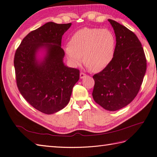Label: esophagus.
Returning <instances> with one entry per match:
<instances>
[{
    "mask_svg": "<svg viewBox=\"0 0 157 157\" xmlns=\"http://www.w3.org/2000/svg\"><path fill=\"white\" fill-rule=\"evenodd\" d=\"M86 74H85L83 72H80V78H83L84 77H86Z\"/></svg>",
    "mask_w": 157,
    "mask_h": 157,
    "instance_id": "esophagus-1",
    "label": "esophagus"
}]
</instances>
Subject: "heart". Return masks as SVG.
I'll return each instance as SVG.
<instances>
[{
	"mask_svg": "<svg viewBox=\"0 0 157 157\" xmlns=\"http://www.w3.org/2000/svg\"><path fill=\"white\" fill-rule=\"evenodd\" d=\"M115 48L116 39L111 31L84 28L75 33L64 50L73 67H78L84 61L90 71L98 73L111 63L115 58Z\"/></svg>",
	"mask_w": 157,
	"mask_h": 157,
	"instance_id": "heart-1",
	"label": "heart"
}]
</instances>
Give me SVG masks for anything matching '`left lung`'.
Returning <instances> with one entry per match:
<instances>
[{"mask_svg": "<svg viewBox=\"0 0 157 157\" xmlns=\"http://www.w3.org/2000/svg\"><path fill=\"white\" fill-rule=\"evenodd\" d=\"M116 36L115 58L107 68L93 76L94 101L115 111L132 102L140 91L147 60L138 38L120 23L108 20Z\"/></svg>", "mask_w": 157, "mask_h": 157, "instance_id": "1", "label": "left lung"}]
</instances>
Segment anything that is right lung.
Masks as SVG:
<instances>
[{
  "label": "right lung",
  "mask_w": 157,
  "mask_h": 157,
  "mask_svg": "<svg viewBox=\"0 0 157 157\" xmlns=\"http://www.w3.org/2000/svg\"><path fill=\"white\" fill-rule=\"evenodd\" d=\"M71 25V23H46L23 39L14 56L19 91L31 106L48 115L67 105L79 79V70L63 62L65 52L61 47V39ZM41 48L47 49V54L39 63L36 54Z\"/></svg>",
  "instance_id": "obj_1"
}]
</instances>
